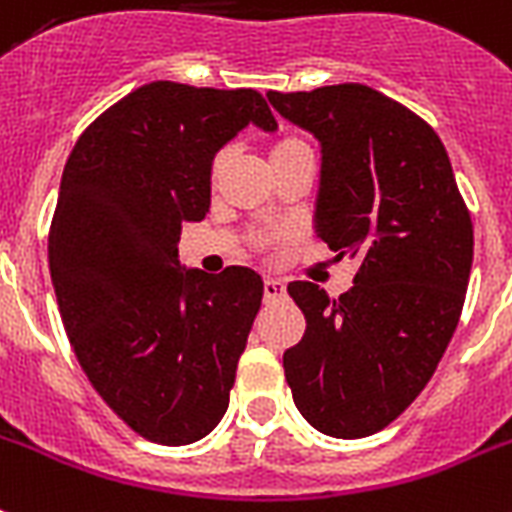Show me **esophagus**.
Segmentation results:
<instances>
[{
	"instance_id": "34e87169",
	"label": "esophagus",
	"mask_w": 512,
	"mask_h": 512,
	"mask_svg": "<svg viewBox=\"0 0 512 512\" xmlns=\"http://www.w3.org/2000/svg\"><path fill=\"white\" fill-rule=\"evenodd\" d=\"M263 292H265V299H284L286 297V286L278 281V278H265V284H263Z\"/></svg>"
}]
</instances>
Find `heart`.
<instances>
[{"label": "heart", "instance_id": "1", "mask_svg": "<svg viewBox=\"0 0 512 512\" xmlns=\"http://www.w3.org/2000/svg\"><path fill=\"white\" fill-rule=\"evenodd\" d=\"M307 141L297 139V136H286V139H278L276 144H273V149H270V162H278L284 160V157H292L297 155V152H307ZM220 165V160L215 162V168Z\"/></svg>", "mask_w": 512, "mask_h": 512}]
</instances>
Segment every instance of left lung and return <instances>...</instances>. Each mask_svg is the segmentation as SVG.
<instances>
[{"mask_svg": "<svg viewBox=\"0 0 512 512\" xmlns=\"http://www.w3.org/2000/svg\"><path fill=\"white\" fill-rule=\"evenodd\" d=\"M281 118L321 144L315 236L357 260L331 299L289 284L305 336L284 352L294 405L321 434L363 439L397 418L450 344L473 263V226L442 139L363 83L268 91Z\"/></svg>", "mask_w": 512, "mask_h": 512, "instance_id": "8db88e82", "label": "left lung"}]
</instances>
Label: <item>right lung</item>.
Returning a JSON list of instances; mask_svg holds the SVG:
<instances>
[{
    "label": "right lung",
    "mask_w": 512,
    "mask_h": 512,
    "mask_svg": "<svg viewBox=\"0 0 512 512\" xmlns=\"http://www.w3.org/2000/svg\"><path fill=\"white\" fill-rule=\"evenodd\" d=\"M247 126L276 131L252 89L155 81L99 115L62 170L49 270L62 323L99 397L149 442L191 444L226 415L263 302L252 268L178 263L210 207V170Z\"/></svg>",
    "instance_id": "1"
}]
</instances>
